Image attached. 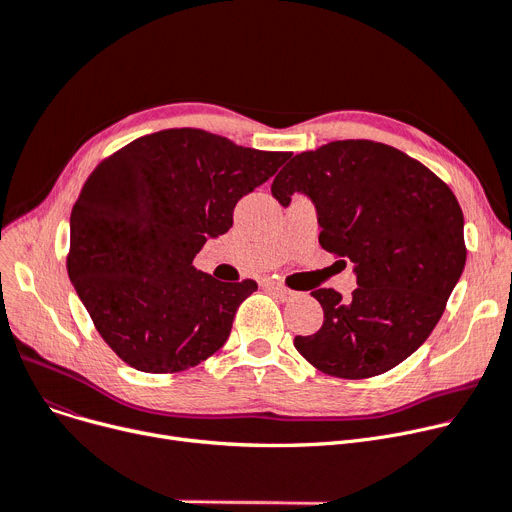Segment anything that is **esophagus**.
Segmentation results:
<instances>
[{
	"instance_id": "1",
	"label": "esophagus",
	"mask_w": 512,
	"mask_h": 512,
	"mask_svg": "<svg viewBox=\"0 0 512 512\" xmlns=\"http://www.w3.org/2000/svg\"><path fill=\"white\" fill-rule=\"evenodd\" d=\"M266 287H268L270 291H273V293L281 299V302H289V299L295 295L291 289H287V287H283V285H279V283H266Z\"/></svg>"
}]
</instances>
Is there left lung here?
<instances>
[{
	"label": "left lung",
	"mask_w": 512,
	"mask_h": 512,
	"mask_svg": "<svg viewBox=\"0 0 512 512\" xmlns=\"http://www.w3.org/2000/svg\"><path fill=\"white\" fill-rule=\"evenodd\" d=\"M270 192L287 206L306 194L320 246L353 262L357 287L312 295L318 333L293 345L324 374L372 378L399 366L438 324L465 268L463 210L438 175L372 140H335L295 155Z\"/></svg>",
	"instance_id": "left-lung-1"
}]
</instances>
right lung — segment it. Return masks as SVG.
<instances>
[{"label":"right lung","instance_id":"add662e5","mask_svg":"<svg viewBox=\"0 0 512 512\" xmlns=\"http://www.w3.org/2000/svg\"><path fill=\"white\" fill-rule=\"evenodd\" d=\"M291 153L194 128L142 136L105 159L72 208L68 275L103 341L140 372L173 374L219 351L258 285L196 270L208 237Z\"/></svg>","mask_w":512,"mask_h":512}]
</instances>
